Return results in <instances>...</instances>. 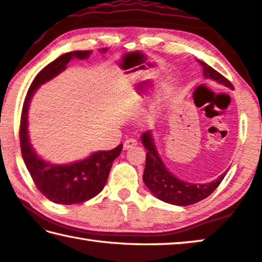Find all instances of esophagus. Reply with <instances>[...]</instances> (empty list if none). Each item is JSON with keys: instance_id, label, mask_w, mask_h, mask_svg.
Returning <instances> with one entry per match:
<instances>
[{"instance_id": "esophagus-1", "label": "esophagus", "mask_w": 262, "mask_h": 262, "mask_svg": "<svg viewBox=\"0 0 262 262\" xmlns=\"http://www.w3.org/2000/svg\"><path fill=\"white\" fill-rule=\"evenodd\" d=\"M138 144V141L135 139H128L123 142V149H128V148H132Z\"/></svg>"}]
</instances>
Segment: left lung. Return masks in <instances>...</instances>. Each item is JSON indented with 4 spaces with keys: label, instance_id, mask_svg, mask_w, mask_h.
I'll use <instances>...</instances> for the list:
<instances>
[{
    "label": "left lung",
    "instance_id": "left-lung-1",
    "mask_svg": "<svg viewBox=\"0 0 262 262\" xmlns=\"http://www.w3.org/2000/svg\"><path fill=\"white\" fill-rule=\"evenodd\" d=\"M199 63L203 66V72H204L205 78L212 79V80L221 82L230 89H233L231 81L223 74L215 71L204 61L199 60ZM142 143L148 150L146 155V168H144L143 172L144 184L157 198L165 203H169V204L181 206L196 204V203L209 197L218 188L226 175V172H224L222 176H219L217 180L209 184L186 183V182L178 180L164 167L163 162L160 159L156 148L154 146L150 133H144L142 135Z\"/></svg>",
    "mask_w": 262,
    "mask_h": 262
}]
</instances>
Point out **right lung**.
Returning <instances> with one entry per match:
<instances>
[{
  "instance_id": "right-lung-1",
  "label": "right lung",
  "mask_w": 262,
  "mask_h": 262,
  "mask_svg": "<svg viewBox=\"0 0 262 262\" xmlns=\"http://www.w3.org/2000/svg\"><path fill=\"white\" fill-rule=\"evenodd\" d=\"M102 51H106L103 49ZM90 51H72L58 57L39 71L32 80L23 102L19 123L20 151L30 176L41 193L58 204H79L100 192L108 178L113 161L120 155L122 144L112 150L98 151L89 159L68 165H55L40 160L31 148L28 136V108L32 94L38 86L65 70L72 58L84 59Z\"/></svg>"
}]
</instances>
